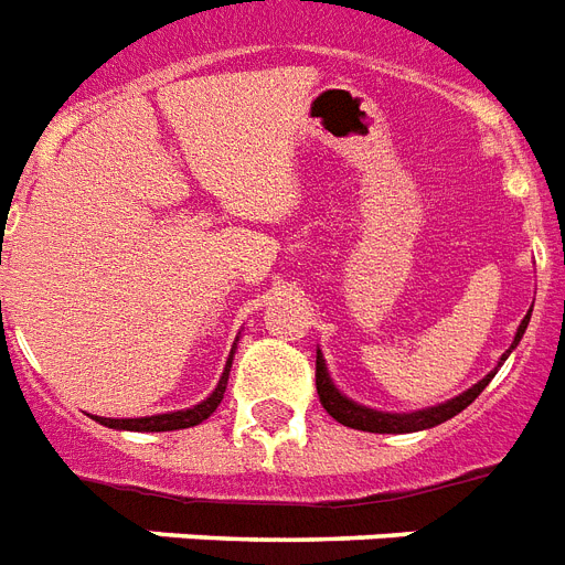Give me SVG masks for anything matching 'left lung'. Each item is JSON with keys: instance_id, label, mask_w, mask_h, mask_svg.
Returning <instances> with one entry per match:
<instances>
[{"instance_id": "1", "label": "left lung", "mask_w": 565, "mask_h": 565, "mask_svg": "<svg viewBox=\"0 0 565 565\" xmlns=\"http://www.w3.org/2000/svg\"><path fill=\"white\" fill-rule=\"evenodd\" d=\"M531 310H534V305H531ZM531 310H527V317L519 322L516 337H513V343H510L508 352L501 354L499 366L508 361V354L513 352V349L519 345V340L525 337V328H527V322H531ZM499 366H495L490 375H483L478 384H472L469 390H463L460 395H455V398H448V402L434 404V407H422V411H411V413H390V411H375V407H366V404H358L354 398H349V395L340 393L334 381H331V372H328V366H326V358H322V352L317 349V393H319V402H322V407H326V411L331 413L337 422H340V425H345V428L370 430V434H413V430H428V428H434V425H443V422H448L460 411H466V407H469V404H472L475 398L483 393V386L490 384L492 377H495Z\"/></svg>"}]
</instances>
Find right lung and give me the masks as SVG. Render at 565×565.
<instances>
[{"label":"right lung","mask_w":565,"mask_h":565,"mask_svg":"<svg viewBox=\"0 0 565 565\" xmlns=\"http://www.w3.org/2000/svg\"><path fill=\"white\" fill-rule=\"evenodd\" d=\"M234 352H237V340L231 345L228 361H225V370L220 375V384L213 390L204 402L193 404L188 411H175V413H154V416H140V419H105L99 416L96 422H102L105 428H117V430H140V434H152V430H181V428H193L199 422H204L211 416L216 407H220L222 395H225V386H228L231 375V363H234Z\"/></svg>","instance_id":"obj_1"}]
</instances>
